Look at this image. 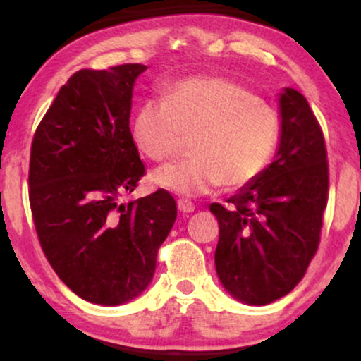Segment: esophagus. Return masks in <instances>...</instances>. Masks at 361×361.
<instances>
[{
	"instance_id": "1",
	"label": "esophagus",
	"mask_w": 361,
	"mask_h": 361,
	"mask_svg": "<svg viewBox=\"0 0 361 361\" xmlns=\"http://www.w3.org/2000/svg\"><path fill=\"white\" fill-rule=\"evenodd\" d=\"M178 210L183 214H190L195 210V205L190 200H186V198H180V200H178Z\"/></svg>"
}]
</instances>
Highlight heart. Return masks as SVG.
<instances>
[{
	"label": "heart",
	"mask_w": 361,
	"mask_h": 361,
	"mask_svg": "<svg viewBox=\"0 0 361 361\" xmlns=\"http://www.w3.org/2000/svg\"><path fill=\"white\" fill-rule=\"evenodd\" d=\"M193 137V157L152 173V183L195 197L219 185H251L271 163L280 117L270 103L238 82L215 76L176 81L163 100H147L132 118V139L144 156L166 163Z\"/></svg>",
	"instance_id": "1"
}]
</instances>
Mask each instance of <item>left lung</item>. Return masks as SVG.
<instances>
[{
    "instance_id": "left-lung-1",
    "label": "left lung",
    "mask_w": 361,
    "mask_h": 361,
    "mask_svg": "<svg viewBox=\"0 0 361 361\" xmlns=\"http://www.w3.org/2000/svg\"><path fill=\"white\" fill-rule=\"evenodd\" d=\"M280 115L276 159L229 205H210L219 222L215 270L227 292L250 305L285 297L304 279L329 193L324 134L309 102L287 88Z\"/></svg>"
}]
</instances>
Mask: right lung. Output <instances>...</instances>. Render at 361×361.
<instances>
[{
    "label": "right lung",
    "instance_id": "obj_1",
    "mask_svg": "<svg viewBox=\"0 0 361 361\" xmlns=\"http://www.w3.org/2000/svg\"><path fill=\"white\" fill-rule=\"evenodd\" d=\"M144 64L81 69L59 90L30 149L28 198L37 238L81 299L118 305L144 292L176 219L166 190L122 204L146 173L128 118Z\"/></svg>",
    "mask_w": 361,
    "mask_h": 361
}]
</instances>
